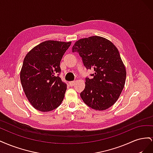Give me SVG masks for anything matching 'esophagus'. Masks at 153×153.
I'll list each match as a JSON object with an SVG mask.
<instances>
[{"mask_svg": "<svg viewBox=\"0 0 153 153\" xmlns=\"http://www.w3.org/2000/svg\"><path fill=\"white\" fill-rule=\"evenodd\" d=\"M75 83H76V82L75 81H72V82H70L69 83V85H70L71 87H73V86H74V85L75 84Z\"/></svg>", "mask_w": 153, "mask_h": 153, "instance_id": "34e87169", "label": "esophagus"}]
</instances>
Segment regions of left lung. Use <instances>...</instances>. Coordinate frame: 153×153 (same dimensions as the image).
I'll return each mask as SVG.
<instances>
[{"label": "left lung", "mask_w": 153, "mask_h": 153, "mask_svg": "<svg viewBox=\"0 0 153 153\" xmlns=\"http://www.w3.org/2000/svg\"><path fill=\"white\" fill-rule=\"evenodd\" d=\"M72 52L79 53L85 68L94 71L91 75L93 78H85L82 100L96 110L110 108L121 95L126 77L117 47L107 39L92 36L76 41Z\"/></svg>", "instance_id": "obj_1"}]
</instances>
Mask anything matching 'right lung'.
Here are the masks:
<instances>
[{
	"label": "right lung",
	"instance_id": "right-lung-1",
	"mask_svg": "<svg viewBox=\"0 0 153 153\" xmlns=\"http://www.w3.org/2000/svg\"><path fill=\"white\" fill-rule=\"evenodd\" d=\"M71 42L45 41L27 53L20 80L27 100L34 108L50 112L61 104L67 85L58 73L60 62Z\"/></svg>",
	"mask_w": 153,
	"mask_h": 153
}]
</instances>
